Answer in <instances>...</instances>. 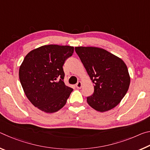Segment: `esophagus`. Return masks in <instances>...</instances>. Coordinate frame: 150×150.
Returning a JSON list of instances; mask_svg holds the SVG:
<instances>
[{
	"label": "esophagus",
	"mask_w": 150,
	"mask_h": 150,
	"mask_svg": "<svg viewBox=\"0 0 150 150\" xmlns=\"http://www.w3.org/2000/svg\"><path fill=\"white\" fill-rule=\"evenodd\" d=\"M82 85H83V83L82 82H81V81H79V82L76 84V87L77 88H81L82 87Z\"/></svg>",
	"instance_id": "34e87169"
}]
</instances>
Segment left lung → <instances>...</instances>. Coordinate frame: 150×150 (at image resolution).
<instances>
[{"label":"left lung","mask_w":150,"mask_h":150,"mask_svg":"<svg viewBox=\"0 0 150 150\" xmlns=\"http://www.w3.org/2000/svg\"><path fill=\"white\" fill-rule=\"evenodd\" d=\"M75 50L94 83V93L87 98L98 112L117 106L128 90L130 77L124 61L103 48L75 47Z\"/></svg>","instance_id":"8db88e82"}]
</instances>
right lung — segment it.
I'll return each mask as SVG.
<instances>
[{
	"label": "right lung",
	"mask_w": 150,
	"mask_h": 150,
	"mask_svg": "<svg viewBox=\"0 0 150 150\" xmlns=\"http://www.w3.org/2000/svg\"><path fill=\"white\" fill-rule=\"evenodd\" d=\"M73 51L69 45H42L30 51L20 65L19 79L24 92L40 110L54 113L66 104L73 89L63 82V65Z\"/></svg>",
	"instance_id": "obj_1"
}]
</instances>
